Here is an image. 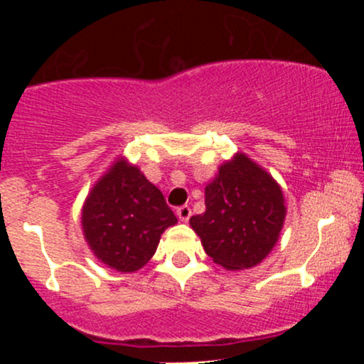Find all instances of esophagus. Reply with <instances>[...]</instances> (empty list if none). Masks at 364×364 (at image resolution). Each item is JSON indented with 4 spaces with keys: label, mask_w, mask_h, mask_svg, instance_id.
Here are the masks:
<instances>
[{
    "label": "esophagus",
    "mask_w": 364,
    "mask_h": 364,
    "mask_svg": "<svg viewBox=\"0 0 364 364\" xmlns=\"http://www.w3.org/2000/svg\"><path fill=\"white\" fill-rule=\"evenodd\" d=\"M176 214L179 217V220H183V223H188V219L191 217V208L188 205H181L176 210Z\"/></svg>",
    "instance_id": "1"
}]
</instances>
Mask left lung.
<instances>
[{"label": "left lung", "instance_id": "1", "mask_svg": "<svg viewBox=\"0 0 364 364\" xmlns=\"http://www.w3.org/2000/svg\"><path fill=\"white\" fill-rule=\"evenodd\" d=\"M286 212L282 188L272 174L236 152L205 186V212L191 217L190 225L217 265L245 270L272 252Z\"/></svg>", "mask_w": 364, "mask_h": 364}]
</instances>
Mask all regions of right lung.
I'll return each mask as SVG.
<instances>
[{
	"label": "right lung",
	"mask_w": 364,
	"mask_h": 364,
	"mask_svg": "<svg viewBox=\"0 0 364 364\" xmlns=\"http://www.w3.org/2000/svg\"><path fill=\"white\" fill-rule=\"evenodd\" d=\"M176 223L161 190L124 157L95 181L82 207V231L90 252L123 274L140 270L156 253L162 232Z\"/></svg>",
	"instance_id": "obj_1"
}]
</instances>
